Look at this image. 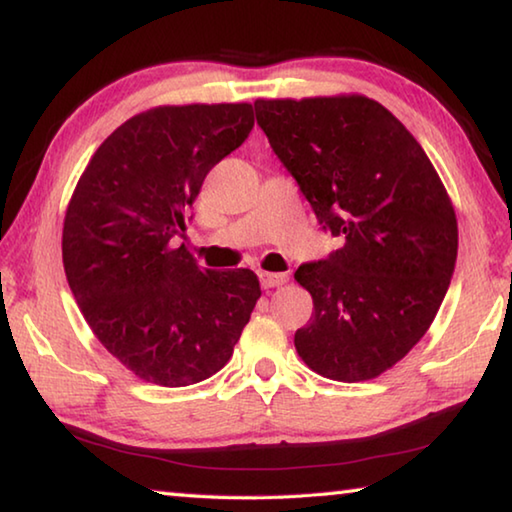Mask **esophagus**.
<instances>
[{"mask_svg":"<svg viewBox=\"0 0 512 512\" xmlns=\"http://www.w3.org/2000/svg\"><path fill=\"white\" fill-rule=\"evenodd\" d=\"M289 275L287 273H259V282H262L264 289H275L287 284Z\"/></svg>","mask_w":512,"mask_h":512,"instance_id":"34e87169","label":"esophagus"}]
</instances>
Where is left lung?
Masks as SVG:
<instances>
[{
    "instance_id": "1",
    "label": "left lung",
    "mask_w": 512,
    "mask_h": 512,
    "mask_svg": "<svg viewBox=\"0 0 512 512\" xmlns=\"http://www.w3.org/2000/svg\"><path fill=\"white\" fill-rule=\"evenodd\" d=\"M277 158L343 246L302 264L314 314L296 332L307 366L334 381L391 370L436 318L452 280L458 223L418 140L363 94L257 99Z\"/></svg>"
}]
</instances>
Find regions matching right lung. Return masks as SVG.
Instances as JSON below:
<instances>
[{
	"label": "right lung",
	"mask_w": 512,
	"mask_h": 512,
	"mask_svg": "<svg viewBox=\"0 0 512 512\" xmlns=\"http://www.w3.org/2000/svg\"><path fill=\"white\" fill-rule=\"evenodd\" d=\"M253 126L250 103L144 110L103 140L69 198V289L103 348L151 384L219 372L262 296L248 268L207 271L176 246L205 176Z\"/></svg>",
	"instance_id": "obj_1"
}]
</instances>
